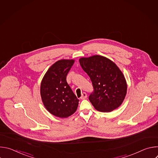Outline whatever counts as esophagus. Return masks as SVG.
<instances>
[{"instance_id":"esophagus-1","label":"esophagus","mask_w":158,"mask_h":158,"mask_svg":"<svg viewBox=\"0 0 158 158\" xmlns=\"http://www.w3.org/2000/svg\"><path fill=\"white\" fill-rule=\"evenodd\" d=\"M87 94L84 92V93H82V96H81V99H85L87 98Z\"/></svg>"}]
</instances>
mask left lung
Here are the masks:
<instances>
[{
	"instance_id": "obj_1",
	"label": "left lung",
	"mask_w": 158,
	"mask_h": 158,
	"mask_svg": "<svg viewBox=\"0 0 158 158\" xmlns=\"http://www.w3.org/2000/svg\"><path fill=\"white\" fill-rule=\"evenodd\" d=\"M79 62L93 84L94 91L89 99L94 108L107 112L120 106L126 95L127 84L118 67L109 59L98 55L81 58Z\"/></svg>"
}]
</instances>
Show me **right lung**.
Wrapping results in <instances>:
<instances>
[{
    "label": "right lung",
    "mask_w": 158,
    "mask_h": 158,
    "mask_svg": "<svg viewBox=\"0 0 158 158\" xmlns=\"http://www.w3.org/2000/svg\"><path fill=\"white\" fill-rule=\"evenodd\" d=\"M74 60H60L44 76L40 85L42 102L52 115L65 118L76 112L79 100L67 84L66 76Z\"/></svg>",
    "instance_id": "1"
}]
</instances>
